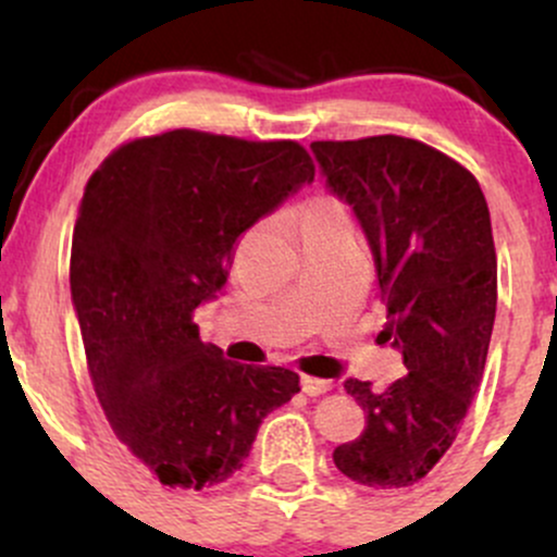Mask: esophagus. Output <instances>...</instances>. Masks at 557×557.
<instances>
[{
	"instance_id": "obj_1",
	"label": "esophagus",
	"mask_w": 557,
	"mask_h": 557,
	"mask_svg": "<svg viewBox=\"0 0 557 557\" xmlns=\"http://www.w3.org/2000/svg\"><path fill=\"white\" fill-rule=\"evenodd\" d=\"M300 387H304L306 395L317 398V395H324V393H327V389L335 387V382H332V380H319V376H304V380H300Z\"/></svg>"
}]
</instances>
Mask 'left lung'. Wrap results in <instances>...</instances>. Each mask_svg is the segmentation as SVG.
Here are the masks:
<instances>
[{
    "mask_svg": "<svg viewBox=\"0 0 557 557\" xmlns=\"http://www.w3.org/2000/svg\"><path fill=\"white\" fill-rule=\"evenodd\" d=\"M311 151L367 233L387 306L380 337L408 369L380 393L345 380L367 426L332 458L367 487H408L453 445L484 374L497 309L487 201L469 170L413 138L314 140Z\"/></svg>",
    "mask_w": 557,
    "mask_h": 557,
    "instance_id": "8db88e82",
    "label": "left lung"
}]
</instances>
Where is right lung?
Returning a JSON list of instances; mask_svg holds the SVG:
<instances>
[{
  "mask_svg": "<svg viewBox=\"0 0 557 557\" xmlns=\"http://www.w3.org/2000/svg\"><path fill=\"white\" fill-rule=\"evenodd\" d=\"M311 181L296 140L170 131L120 146L86 185L70 293L88 372L117 440L162 484L225 482L300 389L290 369L201 343L194 311L227 283L235 240Z\"/></svg>",
  "mask_w": 557,
  "mask_h": 557,
  "instance_id": "right-lung-1",
  "label": "right lung"
}]
</instances>
